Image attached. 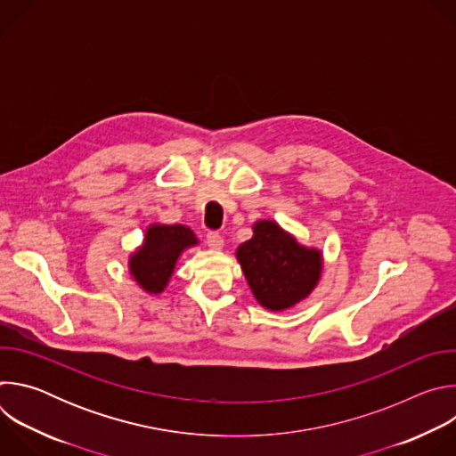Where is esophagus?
Masks as SVG:
<instances>
[{
	"label": "esophagus",
	"instance_id": "obj_1",
	"mask_svg": "<svg viewBox=\"0 0 456 456\" xmlns=\"http://www.w3.org/2000/svg\"><path fill=\"white\" fill-rule=\"evenodd\" d=\"M206 241H208V245L211 248H222L224 247V236L220 232H216V231H209L206 234Z\"/></svg>",
	"mask_w": 456,
	"mask_h": 456
}]
</instances>
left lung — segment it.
Returning <instances> with one entry per match:
<instances>
[{
  "mask_svg": "<svg viewBox=\"0 0 456 456\" xmlns=\"http://www.w3.org/2000/svg\"><path fill=\"white\" fill-rule=\"evenodd\" d=\"M236 257L254 297L274 312L305 299L321 274V252L299 245L271 220L254 224V236L238 247Z\"/></svg>",
  "mask_w": 456,
  "mask_h": 456,
  "instance_id": "left-lung-1",
  "label": "left lung"
}]
</instances>
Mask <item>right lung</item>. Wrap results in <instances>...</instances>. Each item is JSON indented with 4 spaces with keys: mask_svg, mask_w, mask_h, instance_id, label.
Here are the masks:
<instances>
[{
    "mask_svg": "<svg viewBox=\"0 0 456 456\" xmlns=\"http://www.w3.org/2000/svg\"><path fill=\"white\" fill-rule=\"evenodd\" d=\"M197 243V236L185 225H151L144 245L129 257V271L146 292L159 294L166 289L183 248Z\"/></svg>",
    "mask_w": 456,
    "mask_h": 456,
    "instance_id": "right-lung-1",
    "label": "right lung"
}]
</instances>
